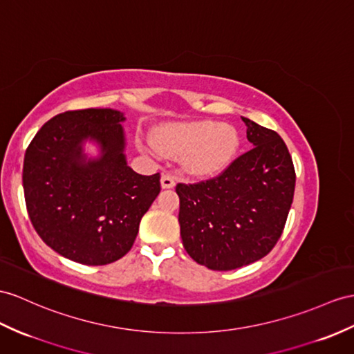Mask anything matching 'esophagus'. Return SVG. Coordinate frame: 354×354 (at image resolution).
Listing matches in <instances>:
<instances>
[{"label":"esophagus","mask_w":354,"mask_h":354,"mask_svg":"<svg viewBox=\"0 0 354 354\" xmlns=\"http://www.w3.org/2000/svg\"><path fill=\"white\" fill-rule=\"evenodd\" d=\"M160 185L163 189H171L176 186V178L172 177L171 174H168V172H165V174H162L160 177Z\"/></svg>","instance_id":"34e87169"}]
</instances>
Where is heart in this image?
Returning <instances> with one entry per match:
<instances>
[{
	"label": "heart",
	"mask_w": 354,
	"mask_h": 354,
	"mask_svg": "<svg viewBox=\"0 0 354 354\" xmlns=\"http://www.w3.org/2000/svg\"><path fill=\"white\" fill-rule=\"evenodd\" d=\"M158 143L145 142L150 153H165L169 158L185 156L183 167L192 176L209 177L219 174L236 158L240 138L230 124H218L212 120L177 122L162 126Z\"/></svg>",
	"instance_id": "heart-1"
}]
</instances>
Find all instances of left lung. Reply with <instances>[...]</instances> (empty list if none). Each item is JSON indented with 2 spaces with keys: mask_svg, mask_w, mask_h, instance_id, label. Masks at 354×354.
Returning a JSON list of instances; mask_svg holds the SVG:
<instances>
[{
  "mask_svg": "<svg viewBox=\"0 0 354 354\" xmlns=\"http://www.w3.org/2000/svg\"><path fill=\"white\" fill-rule=\"evenodd\" d=\"M252 149L205 182L178 183L180 234L198 264L232 270L261 260L286 227L296 186L282 138L242 117Z\"/></svg>",
  "mask_w": 354,
  "mask_h": 354,
  "instance_id": "1",
  "label": "left lung"
}]
</instances>
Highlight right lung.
<instances>
[{
  "mask_svg": "<svg viewBox=\"0 0 354 354\" xmlns=\"http://www.w3.org/2000/svg\"><path fill=\"white\" fill-rule=\"evenodd\" d=\"M117 109H80L41 126L24 158L25 204L34 230L68 260L103 266L124 257L141 218L160 192V176H141L126 162ZM94 140L99 158L83 142Z\"/></svg>",
  "mask_w": 354,
  "mask_h": 354,
  "instance_id": "obj_1",
  "label": "right lung"
}]
</instances>
